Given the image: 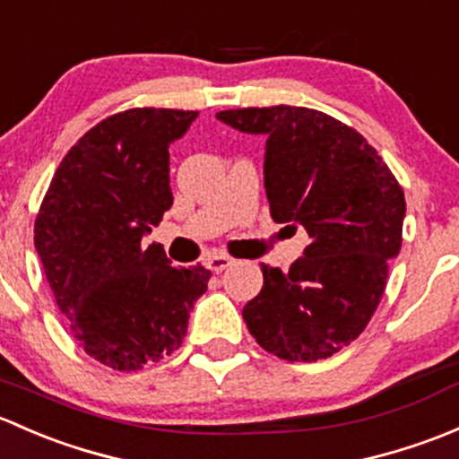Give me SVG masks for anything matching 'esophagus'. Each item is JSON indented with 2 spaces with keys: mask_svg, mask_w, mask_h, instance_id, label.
Listing matches in <instances>:
<instances>
[{
  "mask_svg": "<svg viewBox=\"0 0 459 459\" xmlns=\"http://www.w3.org/2000/svg\"><path fill=\"white\" fill-rule=\"evenodd\" d=\"M231 263H234V261H231L230 256H223V254H216V256H207V261H205L207 269H212L214 273L225 272V269H228Z\"/></svg>",
  "mask_w": 459,
  "mask_h": 459,
  "instance_id": "esophagus-1",
  "label": "esophagus"
}]
</instances>
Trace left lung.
I'll return each instance as SVG.
<instances>
[{
  "label": "left lung",
  "mask_w": 459,
  "mask_h": 459,
  "mask_svg": "<svg viewBox=\"0 0 459 459\" xmlns=\"http://www.w3.org/2000/svg\"><path fill=\"white\" fill-rule=\"evenodd\" d=\"M216 119L264 134V192L276 223L302 225L309 245L290 272L261 264L245 305L249 333L290 362L333 356L365 332L403 247L404 192L365 136L296 106L223 110Z\"/></svg>",
  "instance_id": "8db88e82"
}]
</instances>
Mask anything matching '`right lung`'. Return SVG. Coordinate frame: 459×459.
Segmentation results:
<instances>
[{"mask_svg":"<svg viewBox=\"0 0 459 459\" xmlns=\"http://www.w3.org/2000/svg\"><path fill=\"white\" fill-rule=\"evenodd\" d=\"M195 110L132 108L68 150L35 221V247L79 347L115 371H136L181 347L212 272L172 267L141 240L172 207L169 143Z\"/></svg>","mask_w":459,"mask_h":459,"instance_id":"obj_1","label":"right lung"}]
</instances>
